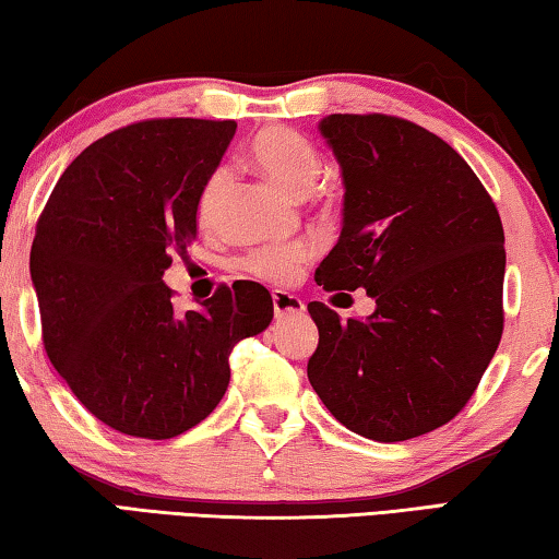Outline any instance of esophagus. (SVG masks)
<instances>
[{"label":"esophagus","instance_id":"1","mask_svg":"<svg viewBox=\"0 0 559 559\" xmlns=\"http://www.w3.org/2000/svg\"><path fill=\"white\" fill-rule=\"evenodd\" d=\"M271 298H273V313H276V318L306 313V302L288 290H273Z\"/></svg>","mask_w":559,"mask_h":559}]
</instances>
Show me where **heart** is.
Segmentation results:
<instances>
[{"instance_id": "b5f03b06", "label": "heart", "mask_w": 559, "mask_h": 559, "mask_svg": "<svg viewBox=\"0 0 559 559\" xmlns=\"http://www.w3.org/2000/svg\"><path fill=\"white\" fill-rule=\"evenodd\" d=\"M249 157L253 167L269 179L273 187L290 197H306L313 189L320 175L318 147L306 135L290 128H263L253 135L249 145ZM224 169H214L197 200V219L210 224L216 202L224 189ZM313 257L310 241H286L259 246L241 259V269L251 276L269 283H288L298 276L302 266Z\"/></svg>"}]
</instances>
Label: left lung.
Segmentation results:
<instances>
[{"instance_id":"1","label":"left lung","mask_w":559,"mask_h":559,"mask_svg":"<svg viewBox=\"0 0 559 559\" xmlns=\"http://www.w3.org/2000/svg\"><path fill=\"white\" fill-rule=\"evenodd\" d=\"M345 182L343 231L316 271L323 290L365 288L377 310L340 320L308 302V380L349 431L406 441L451 421L503 335L506 236L456 150L384 112L320 120Z\"/></svg>"}]
</instances>
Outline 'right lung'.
<instances>
[{"label": "right lung", "mask_w": 559, "mask_h": 559, "mask_svg": "<svg viewBox=\"0 0 559 559\" xmlns=\"http://www.w3.org/2000/svg\"><path fill=\"white\" fill-rule=\"evenodd\" d=\"M234 120L153 118L96 140L66 167L32 243L41 340L66 384L110 429L173 439L214 412L229 355L273 318L253 281L177 310L163 276L197 236V200Z\"/></svg>", "instance_id": "obj_1"}]
</instances>
